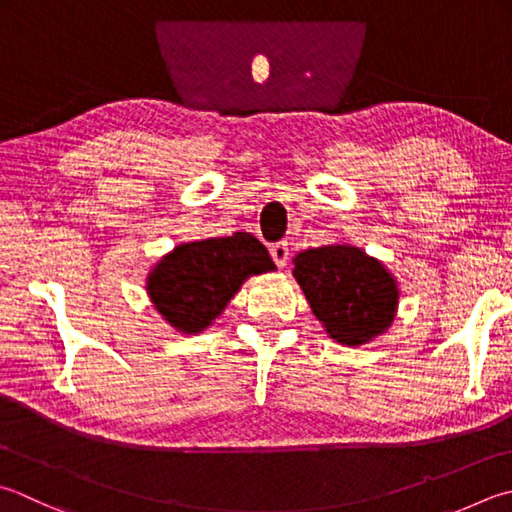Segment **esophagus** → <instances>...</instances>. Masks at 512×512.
<instances>
[{
    "label": "esophagus",
    "instance_id": "esophagus-1",
    "mask_svg": "<svg viewBox=\"0 0 512 512\" xmlns=\"http://www.w3.org/2000/svg\"><path fill=\"white\" fill-rule=\"evenodd\" d=\"M269 254H272V260L278 267H285L287 260H289V247H287L285 240H281V243H274L272 247H269Z\"/></svg>",
    "mask_w": 512,
    "mask_h": 512
}]
</instances>
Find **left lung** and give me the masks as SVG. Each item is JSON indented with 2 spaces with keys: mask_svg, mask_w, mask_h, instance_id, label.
<instances>
[{
  "mask_svg": "<svg viewBox=\"0 0 512 512\" xmlns=\"http://www.w3.org/2000/svg\"><path fill=\"white\" fill-rule=\"evenodd\" d=\"M294 276L327 334L361 345L392 323L399 289L385 267L347 245L307 249L294 258Z\"/></svg>",
  "mask_w": 512,
  "mask_h": 512,
  "instance_id": "obj_1",
  "label": "left lung"
}]
</instances>
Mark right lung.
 <instances>
[{
  "label": "right lung",
  "instance_id": "obj_1",
  "mask_svg": "<svg viewBox=\"0 0 512 512\" xmlns=\"http://www.w3.org/2000/svg\"><path fill=\"white\" fill-rule=\"evenodd\" d=\"M276 265L258 238L236 231L173 249L153 267L149 294L156 310L185 334H196L225 310L247 276Z\"/></svg>",
  "mask_w": 512,
  "mask_h": 512
}]
</instances>
